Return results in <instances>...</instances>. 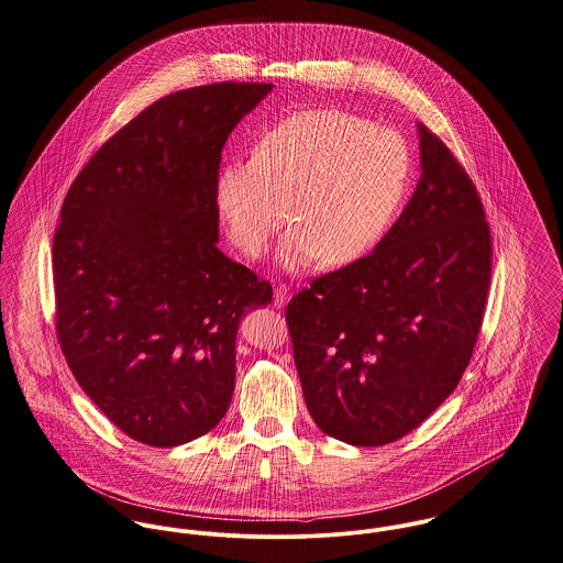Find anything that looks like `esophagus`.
Listing matches in <instances>:
<instances>
[{
	"mask_svg": "<svg viewBox=\"0 0 563 563\" xmlns=\"http://www.w3.org/2000/svg\"><path fill=\"white\" fill-rule=\"evenodd\" d=\"M289 296H291L289 287L280 283V285H276V287H274V300H272V302H274L276 308H283L285 303L289 302Z\"/></svg>",
	"mask_w": 563,
	"mask_h": 563,
	"instance_id": "esophagus-1",
	"label": "esophagus"
}]
</instances>
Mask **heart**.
Masks as SVG:
<instances>
[{
    "label": "heart",
    "mask_w": 563,
    "mask_h": 563,
    "mask_svg": "<svg viewBox=\"0 0 563 563\" xmlns=\"http://www.w3.org/2000/svg\"><path fill=\"white\" fill-rule=\"evenodd\" d=\"M411 179L400 132L343 109H308L265 130L249 158L224 163L217 208L233 246L263 257L289 218L280 246L289 269L366 257L389 231Z\"/></svg>",
    "instance_id": "obj_1"
}]
</instances>
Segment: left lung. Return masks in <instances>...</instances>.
Listing matches in <instances>:
<instances>
[{
  "mask_svg": "<svg viewBox=\"0 0 563 563\" xmlns=\"http://www.w3.org/2000/svg\"><path fill=\"white\" fill-rule=\"evenodd\" d=\"M422 177L375 251L291 298V334L314 424L351 445L418 429L456 389L488 298L493 242L476 186L420 124Z\"/></svg>",
  "mask_w": 563,
  "mask_h": 563,
  "instance_id": "obj_1",
  "label": "left lung"
}]
</instances>
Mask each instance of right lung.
Listing matches in <instances>:
<instances>
[{"label":"right lung","mask_w":563,"mask_h":563,"mask_svg":"<svg viewBox=\"0 0 563 563\" xmlns=\"http://www.w3.org/2000/svg\"><path fill=\"white\" fill-rule=\"evenodd\" d=\"M269 89L224 81L156 100L66 192L53 235L57 341L96 407L145 445L217 427L240 319L272 302V285L217 246L222 145Z\"/></svg>","instance_id":"obj_1"}]
</instances>
